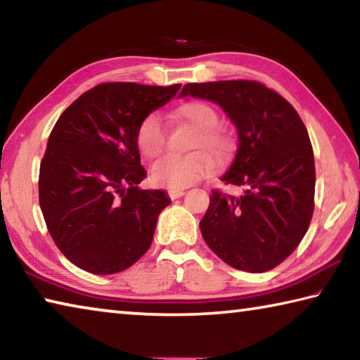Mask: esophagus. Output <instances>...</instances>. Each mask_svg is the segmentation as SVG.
I'll return each instance as SVG.
<instances>
[{
  "label": "esophagus",
  "instance_id": "34e87169",
  "mask_svg": "<svg viewBox=\"0 0 360 360\" xmlns=\"http://www.w3.org/2000/svg\"><path fill=\"white\" fill-rule=\"evenodd\" d=\"M168 195H169V198L172 200H176V198H181L182 195H184V191H168Z\"/></svg>",
  "mask_w": 360,
  "mask_h": 360
}]
</instances>
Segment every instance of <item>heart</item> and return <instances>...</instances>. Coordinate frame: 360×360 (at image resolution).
I'll list each match as a JSON object with an SVG mask.
<instances>
[{"label":"heart","instance_id":"1","mask_svg":"<svg viewBox=\"0 0 360 360\" xmlns=\"http://www.w3.org/2000/svg\"><path fill=\"white\" fill-rule=\"evenodd\" d=\"M178 115L198 130L193 138V149L208 150L216 158L225 155L229 149V138L217 129L219 114L210 103L191 101L178 109ZM167 127L158 112H150L141 120L136 130V146L144 157H155L165 146ZM208 151V152H209ZM207 152V153H208ZM204 150L178 155L167 154L158 158L150 167V179L157 186L179 191L195 184L210 174L214 162Z\"/></svg>","mask_w":360,"mask_h":360}]
</instances>
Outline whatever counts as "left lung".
<instances>
[{"instance_id": "left-lung-1", "label": "left lung", "mask_w": 360, "mask_h": 360, "mask_svg": "<svg viewBox=\"0 0 360 360\" xmlns=\"http://www.w3.org/2000/svg\"><path fill=\"white\" fill-rule=\"evenodd\" d=\"M217 103L238 130V149L225 184L214 188L200 222L203 240L236 270L264 273L300 245L314 210V155L307 127L281 95L257 81L186 84L181 96Z\"/></svg>"}]
</instances>
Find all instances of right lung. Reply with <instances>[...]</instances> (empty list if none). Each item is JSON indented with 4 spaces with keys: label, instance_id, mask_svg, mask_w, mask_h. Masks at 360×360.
I'll list each match as a JSON object with an SVG mask.
<instances>
[{
    "label": "right lung",
    "instance_id": "1",
    "mask_svg": "<svg viewBox=\"0 0 360 360\" xmlns=\"http://www.w3.org/2000/svg\"><path fill=\"white\" fill-rule=\"evenodd\" d=\"M169 87L105 82L87 90L53 125L39 167V206L71 264L94 275L124 271L148 251L163 191H143L138 125L168 103Z\"/></svg>",
    "mask_w": 360,
    "mask_h": 360
}]
</instances>
